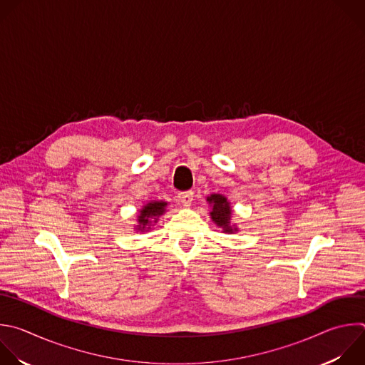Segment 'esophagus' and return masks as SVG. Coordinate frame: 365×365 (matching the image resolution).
<instances>
[{"mask_svg": "<svg viewBox=\"0 0 365 365\" xmlns=\"http://www.w3.org/2000/svg\"><path fill=\"white\" fill-rule=\"evenodd\" d=\"M178 199H179V202L183 205V206H190L192 205V202H193V192L192 190H187V192H180L179 195H178Z\"/></svg>", "mask_w": 365, "mask_h": 365, "instance_id": "esophagus-1", "label": "esophagus"}]
</instances>
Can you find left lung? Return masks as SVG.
I'll use <instances>...</instances> for the list:
<instances>
[{
    "instance_id": "left-lung-1",
    "label": "left lung",
    "mask_w": 365,
    "mask_h": 365,
    "mask_svg": "<svg viewBox=\"0 0 365 365\" xmlns=\"http://www.w3.org/2000/svg\"><path fill=\"white\" fill-rule=\"evenodd\" d=\"M206 200L212 206L210 217L219 227H222V232H226V233L236 232L237 227L230 223V217H232L230 202L223 195H219V193H213L207 196Z\"/></svg>"
}]
</instances>
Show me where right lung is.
<instances>
[{
	"label": "right lung",
	"instance_id": "obj_1",
	"mask_svg": "<svg viewBox=\"0 0 365 365\" xmlns=\"http://www.w3.org/2000/svg\"><path fill=\"white\" fill-rule=\"evenodd\" d=\"M166 206H168V202H163V200H152L148 205H145L140 209V213L138 216L139 225L136 226V229L139 232L149 230L150 226L158 222V217L166 212Z\"/></svg>",
	"mask_w": 365,
	"mask_h": 365
}]
</instances>
